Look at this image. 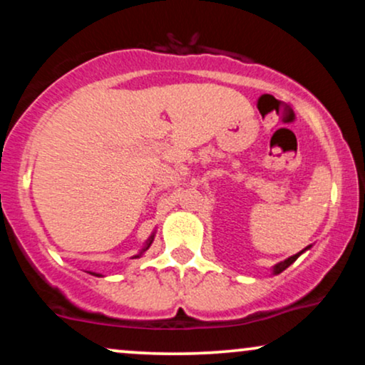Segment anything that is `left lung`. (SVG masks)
<instances>
[{"instance_id":"8db88e82","label":"left lung","mask_w":365,"mask_h":365,"mask_svg":"<svg viewBox=\"0 0 365 365\" xmlns=\"http://www.w3.org/2000/svg\"><path fill=\"white\" fill-rule=\"evenodd\" d=\"M307 249H309V247H307ZM307 249H304V250H307ZM304 250H300V252H299V254L292 255V257L284 259V261H282V262H278V264H276V266L273 267V274H279V273H282V271H284V269H287V267H288V266H290V264H292V262H295V261H297V257H299V255H300V254H302V252H304Z\"/></svg>"}]
</instances>
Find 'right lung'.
<instances>
[{
	"label": "right lung",
	"instance_id": "add662e5",
	"mask_svg": "<svg viewBox=\"0 0 365 365\" xmlns=\"http://www.w3.org/2000/svg\"><path fill=\"white\" fill-rule=\"evenodd\" d=\"M153 240H154V233H153V235H150V237L148 238V242H145L144 249H142V250H140V252H139V254H137V255H133V257H135V259H137V257H140V255H142V254H144V252H145V250H148V249H149V247H150V244H153ZM91 274H94V276H101V274H96V273H91Z\"/></svg>",
	"mask_w": 365,
	"mask_h": 365
}]
</instances>
